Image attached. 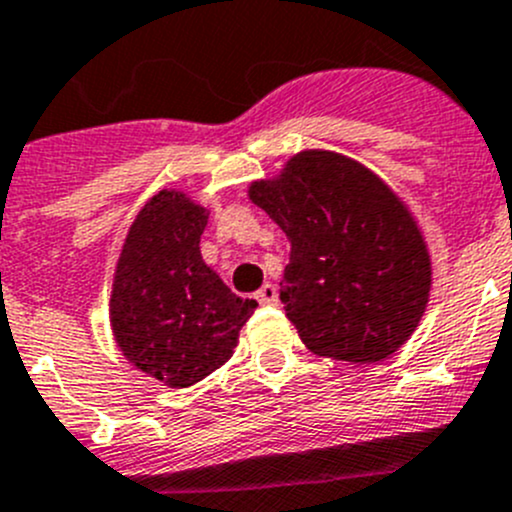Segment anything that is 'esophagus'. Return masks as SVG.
<instances>
[{
	"label": "esophagus",
	"instance_id": "esophagus-1",
	"mask_svg": "<svg viewBox=\"0 0 512 512\" xmlns=\"http://www.w3.org/2000/svg\"><path fill=\"white\" fill-rule=\"evenodd\" d=\"M256 301L261 306H274L279 301V291H276L274 284H264L259 291H256Z\"/></svg>",
	"mask_w": 512,
	"mask_h": 512
}]
</instances>
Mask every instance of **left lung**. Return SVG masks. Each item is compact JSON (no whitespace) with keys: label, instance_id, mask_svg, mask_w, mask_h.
Returning a JSON list of instances; mask_svg holds the SVG:
<instances>
[{"label":"left lung","instance_id":"obj_1","mask_svg":"<svg viewBox=\"0 0 512 512\" xmlns=\"http://www.w3.org/2000/svg\"><path fill=\"white\" fill-rule=\"evenodd\" d=\"M248 196L289 238L281 301L311 352L372 364L407 342L430 296V253L372 170L304 150Z\"/></svg>","mask_w":512,"mask_h":512}]
</instances>
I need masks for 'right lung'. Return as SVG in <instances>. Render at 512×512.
<instances>
[{"label": "right lung", "mask_w": 512, "mask_h": 512, "mask_svg": "<svg viewBox=\"0 0 512 512\" xmlns=\"http://www.w3.org/2000/svg\"><path fill=\"white\" fill-rule=\"evenodd\" d=\"M206 208L160 191L138 213L115 271L110 324L125 357L170 387L231 359L256 301L236 296L201 256Z\"/></svg>", "instance_id": "obj_1"}]
</instances>
